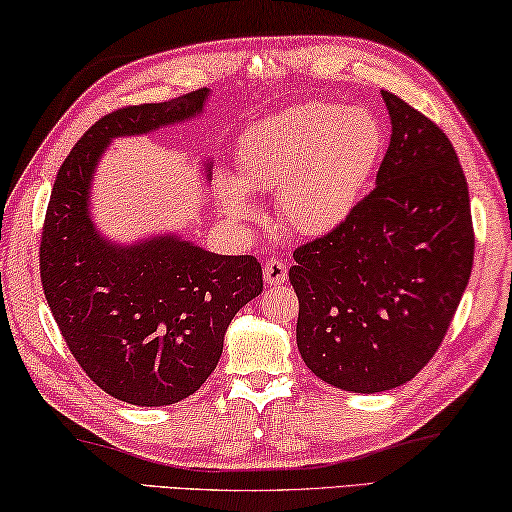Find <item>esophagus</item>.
I'll return each instance as SVG.
<instances>
[{
    "instance_id": "obj_1",
    "label": "esophagus",
    "mask_w": 512,
    "mask_h": 512,
    "mask_svg": "<svg viewBox=\"0 0 512 512\" xmlns=\"http://www.w3.org/2000/svg\"><path fill=\"white\" fill-rule=\"evenodd\" d=\"M263 279L267 286H281L288 279V267L281 258H267L263 265Z\"/></svg>"
}]
</instances>
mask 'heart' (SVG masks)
Returning a JSON list of instances; mask_svg holds the SVG:
<instances>
[{
	"mask_svg": "<svg viewBox=\"0 0 512 512\" xmlns=\"http://www.w3.org/2000/svg\"><path fill=\"white\" fill-rule=\"evenodd\" d=\"M385 152L379 117L365 108L304 102L256 122L238 142V177L220 179L226 213L256 217L249 192H276L283 224L326 236L363 201Z\"/></svg>",
	"mask_w": 512,
	"mask_h": 512,
	"instance_id": "1",
	"label": "heart"
}]
</instances>
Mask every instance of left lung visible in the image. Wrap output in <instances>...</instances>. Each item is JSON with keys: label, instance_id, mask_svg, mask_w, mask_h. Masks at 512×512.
<instances>
[{"label": "left lung", "instance_id": "obj_1", "mask_svg": "<svg viewBox=\"0 0 512 512\" xmlns=\"http://www.w3.org/2000/svg\"><path fill=\"white\" fill-rule=\"evenodd\" d=\"M392 136L376 186L349 220L295 249L297 347L349 392L406 383L445 340L474 263L469 192L438 124L381 90Z\"/></svg>", "mask_w": 512, "mask_h": 512}]
</instances>
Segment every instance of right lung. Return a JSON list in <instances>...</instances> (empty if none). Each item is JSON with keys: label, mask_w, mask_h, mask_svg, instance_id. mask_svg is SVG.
Instances as JSON below:
<instances>
[{"label": "right lung", "mask_w": 512, "mask_h": 512, "mask_svg": "<svg viewBox=\"0 0 512 512\" xmlns=\"http://www.w3.org/2000/svg\"><path fill=\"white\" fill-rule=\"evenodd\" d=\"M206 99L199 88L104 115L72 147L49 197L40 238L47 304L90 381L133 406H170L199 390L226 326L263 292L254 256L211 254L172 233L117 245L90 220V181L108 142L190 120Z\"/></svg>", "instance_id": "1"}]
</instances>
